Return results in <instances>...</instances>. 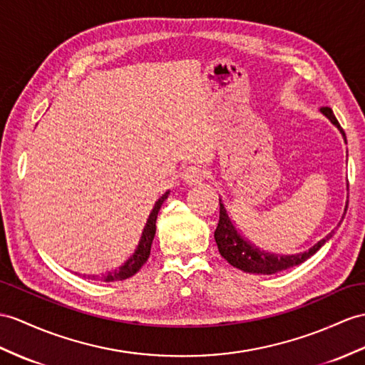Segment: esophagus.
Segmentation results:
<instances>
[{
    "mask_svg": "<svg viewBox=\"0 0 365 365\" xmlns=\"http://www.w3.org/2000/svg\"><path fill=\"white\" fill-rule=\"evenodd\" d=\"M182 180L185 184L189 185H197L206 180V170L201 168L200 165H189L185 170L182 172Z\"/></svg>",
    "mask_w": 365,
    "mask_h": 365,
    "instance_id": "esophagus-1",
    "label": "esophagus"
}]
</instances>
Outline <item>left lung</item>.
<instances>
[{
	"label": "left lung",
	"mask_w": 365,
	"mask_h": 365,
	"mask_svg": "<svg viewBox=\"0 0 365 365\" xmlns=\"http://www.w3.org/2000/svg\"><path fill=\"white\" fill-rule=\"evenodd\" d=\"M321 111L334 123L337 128L341 130L342 136L345 139V133L339 125V122H337L336 115L333 114V110L328 108V106H324V108H321ZM346 206H349V202H346ZM346 206H345V210H346ZM331 234L327 235V238L321 240V242L314 245L309 251L304 254L287 255V257L266 254L247 243L246 240H243V237L237 232L235 226L232 225V221H230L227 212L220 200V220H218V226L215 229V242L218 246V251L230 264L245 272L268 275V274H277L280 271L294 268V266L304 263L307 259H309L311 255L321 250L322 245L331 237Z\"/></svg>",
	"instance_id": "left-lung-1"
}]
</instances>
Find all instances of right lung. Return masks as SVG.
<instances>
[{"instance_id":"obj_1","label":"right lung","mask_w":365,"mask_h":365,"mask_svg":"<svg viewBox=\"0 0 365 365\" xmlns=\"http://www.w3.org/2000/svg\"><path fill=\"white\" fill-rule=\"evenodd\" d=\"M167 197H168V192H165L163 197L156 201L155 207H153L152 213H150V217L147 220L144 232H142L138 250H136L135 254H133L131 259H128L125 264L120 266L119 271H114V272H108L106 275H102L99 280H103V282L125 280V279H130L131 275H135L142 268V266H144V263L148 260V257H150V250H152V243H153V238H155V234H156L158 212H159V209H161L163 202L167 200ZM88 279L96 280L97 277H96V275H88Z\"/></svg>"}]
</instances>
